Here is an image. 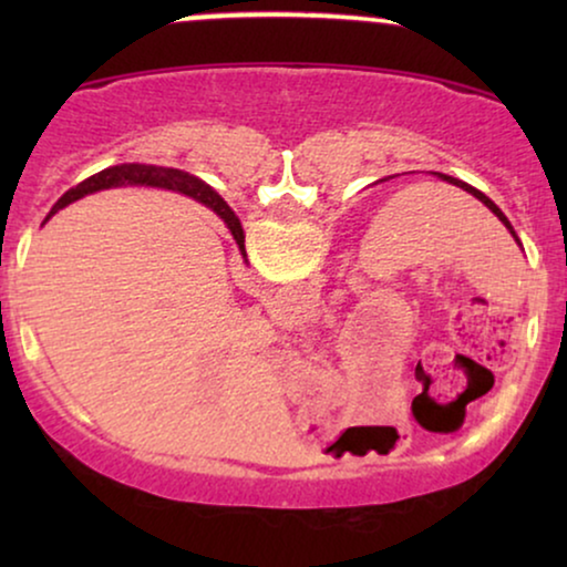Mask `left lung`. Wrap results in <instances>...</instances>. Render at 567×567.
<instances>
[{"instance_id": "left-lung-1", "label": "left lung", "mask_w": 567, "mask_h": 567, "mask_svg": "<svg viewBox=\"0 0 567 567\" xmlns=\"http://www.w3.org/2000/svg\"><path fill=\"white\" fill-rule=\"evenodd\" d=\"M433 175H436V177H441V181H446V183H452V185H456V188L467 190V193H470V196H475V198L480 200V204H485L487 208H491V212H493V214H495V216H498V219H501V224H503V227H506V229L511 231V237H514V239H516V245H518V247H522V239H518V235H516V231H514V227H511V221L506 219V214H503V212H501V208H498V206H495V204H493V200H491V198H487L483 190L472 188V185H470V183H464V181H456V177H452V175H441V173H433Z\"/></svg>"}]
</instances>
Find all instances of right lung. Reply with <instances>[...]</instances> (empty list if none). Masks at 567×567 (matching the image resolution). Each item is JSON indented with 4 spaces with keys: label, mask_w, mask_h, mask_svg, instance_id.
Instances as JSON below:
<instances>
[{
    "label": "right lung",
    "mask_w": 567,
    "mask_h": 567,
    "mask_svg": "<svg viewBox=\"0 0 567 567\" xmlns=\"http://www.w3.org/2000/svg\"><path fill=\"white\" fill-rule=\"evenodd\" d=\"M121 185H146V188L177 190V193H183V196L196 198L198 204L212 208V212L219 216L224 224H227V229L231 231V237H235L239 252H243V258H245L243 224H239L237 214L227 206V200H224L216 190H212V185H206L200 177L183 173V169H175V167H157V165H138V162H126V165H113V167L100 169V173L87 177V181H82L80 185H74V188H69L64 196L56 200V206L51 208L49 216L43 219V224L49 221L51 216L59 212V208L74 204V200L90 196V193L121 188Z\"/></svg>",
    "instance_id": "obj_1"
}]
</instances>
